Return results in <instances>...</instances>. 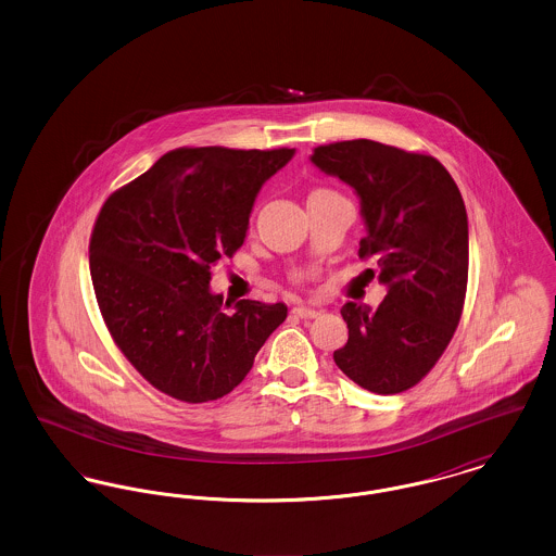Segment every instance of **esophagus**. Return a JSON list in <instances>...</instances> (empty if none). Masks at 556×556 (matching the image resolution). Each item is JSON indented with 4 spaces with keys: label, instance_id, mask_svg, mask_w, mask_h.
Wrapping results in <instances>:
<instances>
[{
    "label": "esophagus",
    "instance_id": "34e87169",
    "mask_svg": "<svg viewBox=\"0 0 556 556\" xmlns=\"http://www.w3.org/2000/svg\"><path fill=\"white\" fill-rule=\"evenodd\" d=\"M291 313L300 318H317L320 315L317 308H311V306H295Z\"/></svg>",
    "mask_w": 556,
    "mask_h": 556
}]
</instances>
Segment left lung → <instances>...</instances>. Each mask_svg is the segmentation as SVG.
Returning a JSON list of instances; mask_svg holds the SVG:
<instances>
[{
	"label": "left lung",
	"mask_w": 556,
	"mask_h": 556,
	"mask_svg": "<svg viewBox=\"0 0 556 556\" xmlns=\"http://www.w3.org/2000/svg\"><path fill=\"white\" fill-rule=\"evenodd\" d=\"M313 164L361 198L386 300L370 311L345 302L348 344L333 352L345 375L372 394L417 386L450 344L469 273V223L463 195L433 159L370 139L318 146Z\"/></svg>",
	"instance_id": "1"
}]
</instances>
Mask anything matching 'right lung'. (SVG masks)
<instances>
[{
	"instance_id": "obj_1",
	"label": "right lung",
	"mask_w": 556,
	"mask_h": 556,
	"mask_svg": "<svg viewBox=\"0 0 556 556\" xmlns=\"http://www.w3.org/2000/svg\"><path fill=\"white\" fill-rule=\"evenodd\" d=\"M295 150L179 148L114 191L89 241L112 340L156 390L198 404L229 394L288 317L283 302H223L211 268L241 248L254 200Z\"/></svg>"
}]
</instances>
